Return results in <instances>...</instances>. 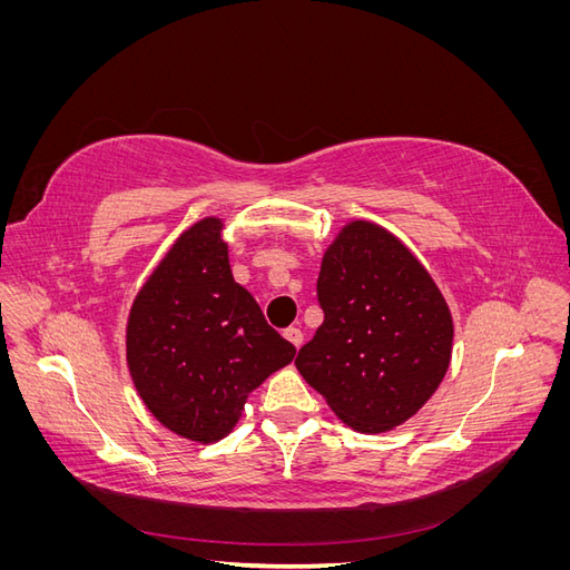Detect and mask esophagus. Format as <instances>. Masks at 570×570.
I'll return each mask as SVG.
<instances>
[{"mask_svg": "<svg viewBox=\"0 0 570 570\" xmlns=\"http://www.w3.org/2000/svg\"><path fill=\"white\" fill-rule=\"evenodd\" d=\"M283 337H285L295 350H299L302 342H304V333L299 331V327H287V331L283 333Z\"/></svg>", "mask_w": 570, "mask_h": 570, "instance_id": "34e87169", "label": "esophagus"}]
</instances>
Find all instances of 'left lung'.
<instances>
[{"label": "left lung", "mask_w": 570, "mask_h": 570, "mask_svg": "<svg viewBox=\"0 0 570 570\" xmlns=\"http://www.w3.org/2000/svg\"><path fill=\"white\" fill-rule=\"evenodd\" d=\"M323 323L299 350L304 381L358 433H385L435 394L454 323L440 287L400 237L350 220L318 273Z\"/></svg>", "instance_id": "8db88e82"}]
</instances>
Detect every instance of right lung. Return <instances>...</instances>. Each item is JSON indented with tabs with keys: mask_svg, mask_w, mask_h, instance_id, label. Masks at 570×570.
I'll list each match as a JSON object with an SVG mask.
<instances>
[{
	"mask_svg": "<svg viewBox=\"0 0 570 570\" xmlns=\"http://www.w3.org/2000/svg\"><path fill=\"white\" fill-rule=\"evenodd\" d=\"M130 377L170 433L212 444L226 438L249 392L295 358L237 285L223 220L189 226L151 271L126 327Z\"/></svg>",
	"mask_w": 570,
	"mask_h": 570,
	"instance_id": "add662e5",
	"label": "right lung"
}]
</instances>
